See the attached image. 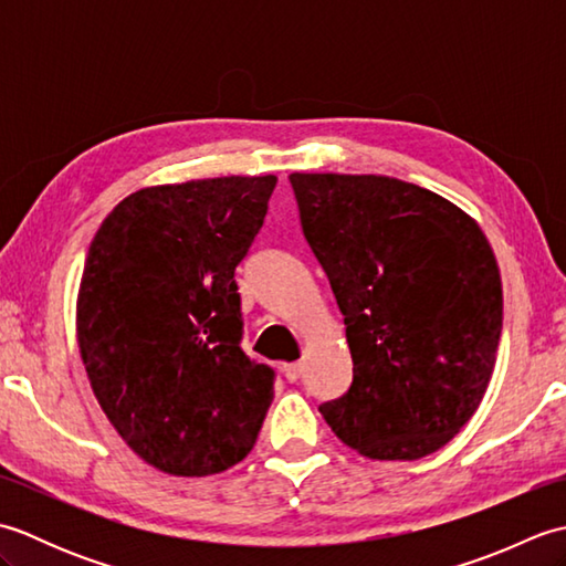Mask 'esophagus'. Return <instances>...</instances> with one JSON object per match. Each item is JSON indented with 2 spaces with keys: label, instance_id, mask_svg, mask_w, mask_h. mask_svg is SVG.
<instances>
[{
  "label": "esophagus",
  "instance_id": "obj_1",
  "mask_svg": "<svg viewBox=\"0 0 566 566\" xmlns=\"http://www.w3.org/2000/svg\"><path fill=\"white\" fill-rule=\"evenodd\" d=\"M282 369H284V377H286V379H290V381H296L298 377H302L304 365H302V363H292V365H284Z\"/></svg>",
  "mask_w": 566,
  "mask_h": 566
}]
</instances>
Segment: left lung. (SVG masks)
Wrapping results in <instances>:
<instances>
[{
	"label": "left lung",
	"mask_w": 566,
	"mask_h": 566,
	"mask_svg": "<svg viewBox=\"0 0 566 566\" xmlns=\"http://www.w3.org/2000/svg\"><path fill=\"white\" fill-rule=\"evenodd\" d=\"M290 182L353 355L350 389L318 411L371 460L440 450L496 365L503 292L486 235L448 199L394 177L294 172Z\"/></svg>",
	"instance_id": "1"
}]
</instances>
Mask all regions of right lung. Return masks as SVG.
Returning a JSON list of instances; mask_svg holds the SVG:
<instances>
[{
  "label": "right lung",
  "instance_id": "add662e5",
  "mask_svg": "<svg viewBox=\"0 0 566 566\" xmlns=\"http://www.w3.org/2000/svg\"><path fill=\"white\" fill-rule=\"evenodd\" d=\"M274 185L264 175L138 189L90 245L82 363L118 436L160 472L219 474L258 440L276 375L240 347L235 268Z\"/></svg>",
  "mask_w": 566,
  "mask_h": 566
}]
</instances>
